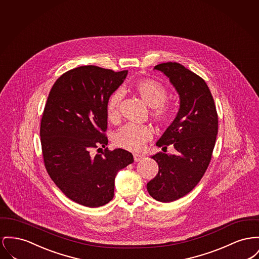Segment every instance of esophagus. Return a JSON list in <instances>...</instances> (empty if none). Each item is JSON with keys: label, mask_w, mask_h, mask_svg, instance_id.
<instances>
[{"label": "esophagus", "mask_w": 259, "mask_h": 259, "mask_svg": "<svg viewBox=\"0 0 259 259\" xmlns=\"http://www.w3.org/2000/svg\"><path fill=\"white\" fill-rule=\"evenodd\" d=\"M144 158V156L143 155H141V154H137V153H135L134 154V160L137 162V161H140V160H142Z\"/></svg>", "instance_id": "1"}]
</instances>
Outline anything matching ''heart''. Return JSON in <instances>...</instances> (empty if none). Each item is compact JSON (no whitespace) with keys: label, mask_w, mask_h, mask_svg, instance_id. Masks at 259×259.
Segmentation results:
<instances>
[{"label":"heart","mask_w":259,"mask_h":259,"mask_svg":"<svg viewBox=\"0 0 259 259\" xmlns=\"http://www.w3.org/2000/svg\"><path fill=\"white\" fill-rule=\"evenodd\" d=\"M131 90L152 107V116L154 121L165 125L174 117L175 110L165 102L167 91L165 87L152 79H140L131 85ZM122 94L119 91L112 93L107 103V113L110 120H116L119 116V106ZM152 137V130L149 126L129 123L122 127L115 134L113 142L116 147L132 152L139 151L145 142Z\"/></svg>","instance_id":"heart-1"}]
</instances>
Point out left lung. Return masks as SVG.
<instances>
[{
  "instance_id": "1",
  "label": "left lung",
  "mask_w": 259,
  "mask_h": 259,
  "mask_svg": "<svg viewBox=\"0 0 259 259\" xmlns=\"http://www.w3.org/2000/svg\"><path fill=\"white\" fill-rule=\"evenodd\" d=\"M153 69L167 77L180 100L174 120L155 144L163 151L173 145L177 153L152 155L158 173L147 184L152 198L170 202L189 194L202 178L211 159L218 116L212 95L202 78L178 62L160 63Z\"/></svg>"
}]
</instances>
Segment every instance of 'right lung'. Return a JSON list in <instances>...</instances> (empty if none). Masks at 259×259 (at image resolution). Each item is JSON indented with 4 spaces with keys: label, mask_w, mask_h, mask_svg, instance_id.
I'll use <instances>...</instances> for the list:
<instances>
[{
    "label": "right lung",
    "mask_w": 259,
    "mask_h": 259,
    "mask_svg": "<svg viewBox=\"0 0 259 259\" xmlns=\"http://www.w3.org/2000/svg\"><path fill=\"white\" fill-rule=\"evenodd\" d=\"M127 74L95 65L76 67L55 82L47 100L40 128L47 171L67 198L84 206L109 202L117 172L134 161L122 149L91 153L107 145V100Z\"/></svg>",
    "instance_id": "add662e5"
}]
</instances>
